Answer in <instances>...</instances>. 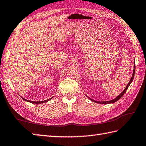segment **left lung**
Instances as JSON below:
<instances>
[{
    "instance_id": "left-lung-1",
    "label": "left lung",
    "mask_w": 146,
    "mask_h": 146,
    "mask_svg": "<svg viewBox=\"0 0 146 146\" xmlns=\"http://www.w3.org/2000/svg\"><path fill=\"white\" fill-rule=\"evenodd\" d=\"M135 71V63H134V70H133L132 75V77H131V80H130V81H129V83H128V85H127V86L125 87V88L124 89V90H123L122 93H121V94H120V95H118L117 97L113 99V100H110V101H105V102H99V101H96V100H93V99H92L91 98H90V97H87V96H86V97H87L90 99V100H92V102H95V103H97V104H113V103H115V102H116L117 101L119 100V99H120L121 97H122V96L123 95V94H125V92L127 91V90L128 89L129 86H130V85H131V83H132V82L133 81V79H134V78Z\"/></svg>"
}]
</instances>
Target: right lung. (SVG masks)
Returning <instances> with one entry per match:
<instances>
[{"label":"right lung","instance_id":"right-lung-1","mask_svg":"<svg viewBox=\"0 0 146 146\" xmlns=\"http://www.w3.org/2000/svg\"><path fill=\"white\" fill-rule=\"evenodd\" d=\"M21 98H23L24 101H26V102H30V103L35 104H42V103H45V102H47L49 101L50 100H51V99H52V98H53V97H52V98H49V99H48V100H44V101H39V102H34V101H31V100H26V99L24 98H23V97H21Z\"/></svg>","mask_w":146,"mask_h":146}]
</instances>
